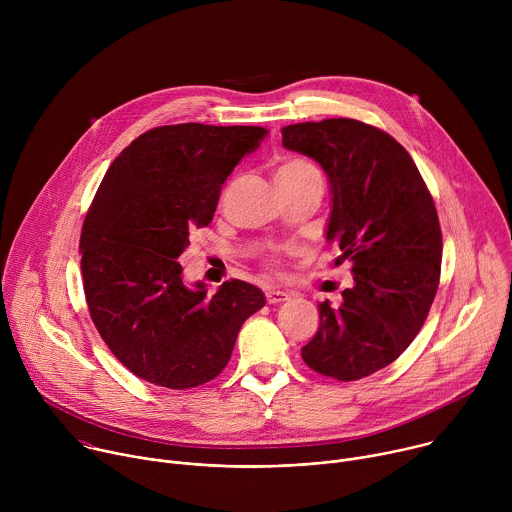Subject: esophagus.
Returning a JSON list of instances; mask_svg holds the SVG:
<instances>
[{"instance_id":"obj_1","label":"esophagus","mask_w":512,"mask_h":512,"mask_svg":"<svg viewBox=\"0 0 512 512\" xmlns=\"http://www.w3.org/2000/svg\"><path fill=\"white\" fill-rule=\"evenodd\" d=\"M289 296L285 294V291H281V289H267L265 291V300H267V304H281V302H285Z\"/></svg>"}]
</instances>
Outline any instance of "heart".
Returning a JSON list of instances; mask_svg holds the SVG:
<instances>
[{"mask_svg": "<svg viewBox=\"0 0 512 512\" xmlns=\"http://www.w3.org/2000/svg\"><path fill=\"white\" fill-rule=\"evenodd\" d=\"M310 176H320V172L314 164H310L308 160H302V158L285 160L275 170V180L277 182H296V180L310 178Z\"/></svg>", "mask_w": 512, "mask_h": 512, "instance_id": "heart-1", "label": "heart"}]
</instances>
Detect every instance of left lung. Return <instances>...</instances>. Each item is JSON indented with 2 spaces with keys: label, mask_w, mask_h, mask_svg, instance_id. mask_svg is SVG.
<instances>
[{
  "label": "left lung",
  "mask_w": 512,
  "mask_h": 512,
  "mask_svg": "<svg viewBox=\"0 0 512 512\" xmlns=\"http://www.w3.org/2000/svg\"><path fill=\"white\" fill-rule=\"evenodd\" d=\"M281 135L283 148L328 174L326 241L354 273L338 308L320 304L302 358L324 377L358 381L397 360L421 330L440 285V218L415 162L383 129L338 117L287 125Z\"/></svg>",
  "instance_id": "left-lung-1"
}]
</instances>
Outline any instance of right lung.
Returning <instances> with one entry per match:
<instances>
[{"mask_svg":"<svg viewBox=\"0 0 512 512\" xmlns=\"http://www.w3.org/2000/svg\"><path fill=\"white\" fill-rule=\"evenodd\" d=\"M265 127L162 125L109 166L81 233L91 320L135 377L192 389L221 375L243 322L265 306L247 281L206 296L182 281L180 255L208 227L225 180L259 148Z\"/></svg>","mask_w":512,"mask_h":512,"instance_id":"obj_1","label":"right lung"}]
</instances>
